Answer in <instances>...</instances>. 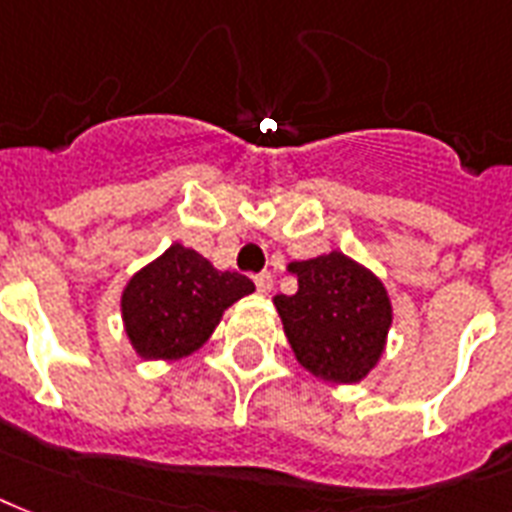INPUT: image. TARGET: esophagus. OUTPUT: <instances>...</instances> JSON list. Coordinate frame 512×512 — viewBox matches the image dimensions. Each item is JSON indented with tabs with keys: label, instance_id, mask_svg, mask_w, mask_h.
Listing matches in <instances>:
<instances>
[{
	"label": "esophagus",
	"instance_id": "obj_1",
	"mask_svg": "<svg viewBox=\"0 0 512 512\" xmlns=\"http://www.w3.org/2000/svg\"><path fill=\"white\" fill-rule=\"evenodd\" d=\"M253 283H256V291L264 293V296L272 291V275H269V272H261V275L253 277Z\"/></svg>",
	"mask_w": 512,
	"mask_h": 512
}]
</instances>
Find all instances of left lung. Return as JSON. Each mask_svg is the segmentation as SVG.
I'll use <instances>...</instances> for the list:
<instances>
[{"label": "left lung", "instance_id": "left-lung-1", "mask_svg": "<svg viewBox=\"0 0 512 512\" xmlns=\"http://www.w3.org/2000/svg\"><path fill=\"white\" fill-rule=\"evenodd\" d=\"M288 269L299 291L275 296V307L296 360L328 382H360L382 355L392 323L379 277L339 251Z\"/></svg>", "mask_w": 512, "mask_h": 512}]
</instances>
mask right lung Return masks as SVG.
I'll list each match as a JSON object with an SVG mask.
<instances>
[{
	"label": "right lung",
	"instance_id": "right-lung-1",
	"mask_svg": "<svg viewBox=\"0 0 512 512\" xmlns=\"http://www.w3.org/2000/svg\"><path fill=\"white\" fill-rule=\"evenodd\" d=\"M256 285L237 272H219L184 245L130 277L122 291V320L130 344L146 360H176L208 342L229 304Z\"/></svg>",
	"mask_w": 512,
	"mask_h": 512
}]
</instances>
